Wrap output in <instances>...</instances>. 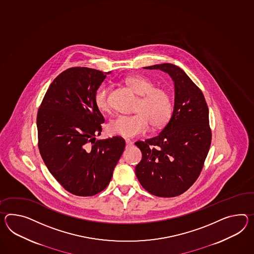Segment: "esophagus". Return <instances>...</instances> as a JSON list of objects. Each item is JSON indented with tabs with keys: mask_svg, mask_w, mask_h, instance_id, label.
<instances>
[{
	"mask_svg": "<svg viewBox=\"0 0 254 254\" xmlns=\"http://www.w3.org/2000/svg\"><path fill=\"white\" fill-rule=\"evenodd\" d=\"M125 141H126V145H127V147H131V146H132V144H133V142H132L130 139H127V138Z\"/></svg>",
	"mask_w": 254,
	"mask_h": 254,
	"instance_id": "34e87169",
	"label": "esophagus"
}]
</instances>
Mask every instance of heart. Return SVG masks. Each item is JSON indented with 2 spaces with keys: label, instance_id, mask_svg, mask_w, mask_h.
Masks as SVG:
<instances>
[{
  "label": "heart",
  "instance_id": "heart-1",
  "mask_svg": "<svg viewBox=\"0 0 254 254\" xmlns=\"http://www.w3.org/2000/svg\"><path fill=\"white\" fill-rule=\"evenodd\" d=\"M125 82L130 89L139 95L135 107L136 114L119 115L107 125L110 134L135 137L145 134L149 128H161L171 120L173 112V97L164 88L155 87L154 81L141 75L127 77ZM109 86L101 84L93 95V103L101 112H109Z\"/></svg>",
  "mask_w": 254,
  "mask_h": 254
}]
</instances>
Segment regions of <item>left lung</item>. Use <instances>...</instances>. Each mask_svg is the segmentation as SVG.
Here are the masks:
<instances>
[{"instance_id": "1", "label": "left lung", "mask_w": 254, "mask_h": 254, "mask_svg": "<svg viewBox=\"0 0 254 254\" xmlns=\"http://www.w3.org/2000/svg\"><path fill=\"white\" fill-rule=\"evenodd\" d=\"M149 69L167 72L174 81L173 116L158 136L136 141L142 159L136 175L145 190L161 197H174L197 180L210 148L212 133L204 94L186 72L171 63Z\"/></svg>"}]
</instances>
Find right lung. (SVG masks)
Masks as SVG:
<instances>
[{"label": "right lung", "instance_id": "1", "mask_svg": "<svg viewBox=\"0 0 254 254\" xmlns=\"http://www.w3.org/2000/svg\"><path fill=\"white\" fill-rule=\"evenodd\" d=\"M105 74L85 67L62 71L37 112L38 149L44 162L61 186L78 196H92L109 185L126 146L119 136L95 141L105 118L93 95Z\"/></svg>", "mask_w": 254, "mask_h": 254}]
</instances>
